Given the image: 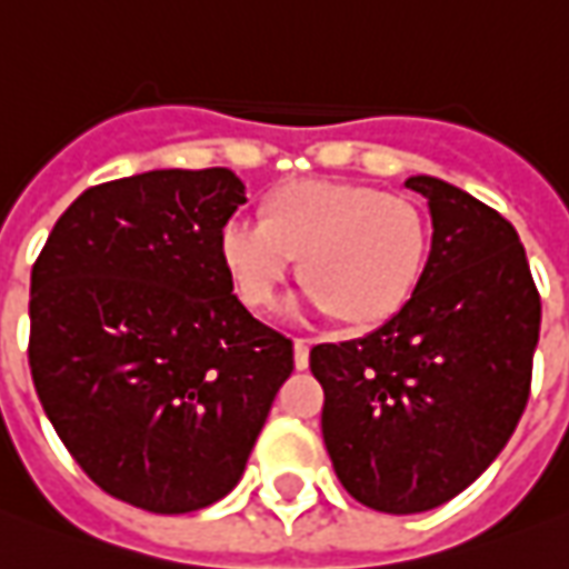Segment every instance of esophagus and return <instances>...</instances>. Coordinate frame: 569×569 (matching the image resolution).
I'll use <instances>...</instances> for the list:
<instances>
[{"label": "esophagus", "mask_w": 569, "mask_h": 569, "mask_svg": "<svg viewBox=\"0 0 569 569\" xmlns=\"http://www.w3.org/2000/svg\"><path fill=\"white\" fill-rule=\"evenodd\" d=\"M293 366L300 371L309 366V340H303V337H293Z\"/></svg>", "instance_id": "1"}]
</instances>
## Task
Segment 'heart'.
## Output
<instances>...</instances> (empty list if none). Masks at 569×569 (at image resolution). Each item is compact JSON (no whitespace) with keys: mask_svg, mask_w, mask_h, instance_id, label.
Segmentation results:
<instances>
[{"mask_svg":"<svg viewBox=\"0 0 569 569\" xmlns=\"http://www.w3.org/2000/svg\"><path fill=\"white\" fill-rule=\"evenodd\" d=\"M425 253L421 207L356 182H297L269 201L266 219L232 217L219 229V260L247 307H272L303 257L309 303L350 325L399 309Z\"/></svg>","mask_w":569,"mask_h":569,"instance_id":"obj_1","label":"heart"}]
</instances>
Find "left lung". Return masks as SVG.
<instances>
[{"mask_svg":"<svg viewBox=\"0 0 569 569\" xmlns=\"http://www.w3.org/2000/svg\"><path fill=\"white\" fill-rule=\"evenodd\" d=\"M425 272L397 316L319 343L322 437L337 480L383 515L456 499L496 461L527 409L542 303L515 226L433 176Z\"/></svg>","mask_w":569,"mask_h":569,"instance_id":"1","label":"left lung"}]
</instances>
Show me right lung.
<instances>
[{
    "mask_svg": "<svg viewBox=\"0 0 569 569\" xmlns=\"http://www.w3.org/2000/svg\"><path fill=\"white\" fill-rule=\"evenodd\" d=\"M226 167L82 191L30 276V375L73 461L108 496L188 515L232 492L293 343L253 319L219 260L244 203Z\"/></svg>",
    "mask_w": 569,
    "mask_h": 569,
    "instance_id": "obj_1",
    "label": "right lung"
}]
</instances>
